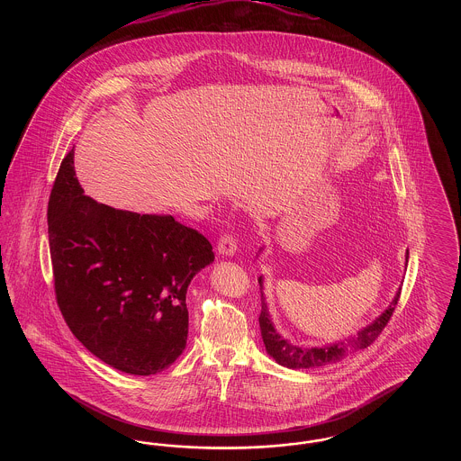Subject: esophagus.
Instances as JSON below:
<instances>
[{
    "label": "esophagus",
    "mask_w": 461,
    "mask_h": 461,
    "mask_svg": "<svg viewBox=\"0 0 461 461\" xmlns=\"http://www.w3.org/2000/svg\"><path fill=\"white\" fill-rule=\"evenodd\" d=\"M218 252L222 258H233L237 254V241L230 235H222L218 241Z\"/></svg>",
    "instance_id": "esophagus-1"
}]
</instances>
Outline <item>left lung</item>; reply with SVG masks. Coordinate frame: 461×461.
<instances>
[{
    "label": "left lung",
    "mask_w": 461,
    "mask_h": 461,
    "mask_svg": "<svg viewBox=\"0 0 461 461\" xmlns=\"http://www.w3.org/2000/svg\"><path fill=\"white\" fill-rule=\"evenodd\" d=\"M263 250L264 247H261L258 252V258ZM408 254L410 252L406 250V264H408ZM259 285H261V304H263L261 316H259V327H261V335H263L264 348L278 365L290 368V370H306V368H318V366L331 365V363L344 359L351 352L368 348L373 340L380 335L384 327L387 325V321L391 320L395 304L399 301V294H401V286H399L393 303L385 307V311L380 316H376L372 323H368L366 327L359 330L357 335H354L351 339L335 340V342H330V344L320 346V348H301V346L288 342L285 337L276 330L273 320H271L266 297H264L263 276H259Z\"/></svg>",
    "instance_id": "1"
}]
</instances>
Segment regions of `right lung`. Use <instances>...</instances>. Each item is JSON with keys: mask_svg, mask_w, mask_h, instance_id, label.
I'll use <instances>...</instances> for the list:
<instances>
[{"mask_svg": "<svg viewBox=\"0 0 461 461\" xmlns=\"http://www.w3.org/2000/svg\"><path fill=\"white\" fill-rule=\"evenodd\" d=\"M57 303L76 339L112 368L155 375L186 348V290L212 245L171 214H138L85 195L74 150L48 202Z\"/></svg>", "mask_w": 461, "mask_h": 461, "instance_id": "1", "label": "right lung"}]
</instances>
